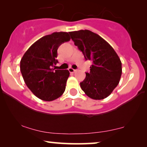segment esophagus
<instances>
[{
  "mask_svg": "<svg viewBox=\"0 0 147 147\" xmlns=\"http://www.w3.org/2000/svg\"><path fill=\"white\" fill-rule=\"evenodd\" d=\"M68 70H69V71L70 72V73H74V72H76V69H74L71 67H69V69H68Z\"/></svg>",
  "mask_w": 147,
  "mask_h": 147,
  "instance_id": "1",
  "label": "esophagus"
}]
</instances>
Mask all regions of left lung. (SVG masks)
I'll return each instance as SVG.
<instances>
[{
  "mask_svg": "<svg viewBox=\"0 0 147 147\" xmlns=\"http://www.w3.org/2000/svg\"><path fill=\"white\" fill-rule=\"evenodd\" d=\"M75 45L85 59L92 61L90 71L80 83L88 97L102 100L110 95L122 75V63L111 45L98 34L89 30L69 32Z\"/></svg>",
  "mask_w": 147,
  "mask_h": 147,
  "instance_id": "left-lung-1",
  "label": "left lung"
}]
</instances>
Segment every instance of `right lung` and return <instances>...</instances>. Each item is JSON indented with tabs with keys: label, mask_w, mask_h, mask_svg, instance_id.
<instances>
[{
	"label": "right lung",
	"mask_w": 147,
	"mask_h": 147,
	"mask_svg": "<svg viewBox=\"0 0 147 147\" xmlns=\"http://www.w3.org/2000/svg\"><path fill=\"white\" fill-rule=\"evenodd\" d=\"M67 32H55L40 38L22 57L20 69L23 80L34 95L44 101H53L65 92L68 70L55 69L57 49L69 41Z\"/></svg>",
	"instance_id": "obj_1"
}]
</instances>
